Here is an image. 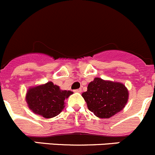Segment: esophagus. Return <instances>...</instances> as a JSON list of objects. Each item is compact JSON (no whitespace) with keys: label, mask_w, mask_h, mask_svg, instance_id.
I'll list each match as a JSON object with an SVG mask.
<instances>
[{"label":"esophagus","mask_w":155,"mask_h":155,"mask_svg":"<svg viewBox=\"0 0 155 155\" xmlns=\"http://www.w3.org/2000/svg\"><path fill=\"white\" fill-rule=\"evenodd\" d=\"M74 92H76V93H81L82 92V89L79 88L77 89V90H74Z\"/></svg>","instance_id":"34e87169"}]
</instances>
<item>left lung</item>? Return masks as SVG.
<instances>
[{
	"mask_svg": "<svg viewBox=\"0 0 155 155\" xmlns=\"http://www.w3.org/2000/svg\"><path fill=\"white\" fill-rule=\"evenodd\" d=\"M128 90L123 84L96 78L82 93L89 110L100 118L112 117L124 108Z\"/></svg>",
	"mask_w": 155,
	"mask_h": 155,
	"instance_id": "8db88e82",
	"label": "left lung"
}]
</instances>
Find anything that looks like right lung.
I'll use <instances>...</instances> for the list:
<instances>
[{
  "instance_id": "obj_1",
  "label": "right lung",
  "mask_w": 155,
  "mask_h": 155,
  "mask_svg": "<svg viewBox=\"0 0 155 155\" xmlns=\"http://www.w3.org/2000/svg\"><path fill=\"white\" fill-rule=\"evenodd\" d=\"M70 90H62L53 83L48 82L44 85L32 87L26 95V102L34 113L45 118L58 115L65 105V99L71 95Z\"/></svg>"
}]
</instances>
